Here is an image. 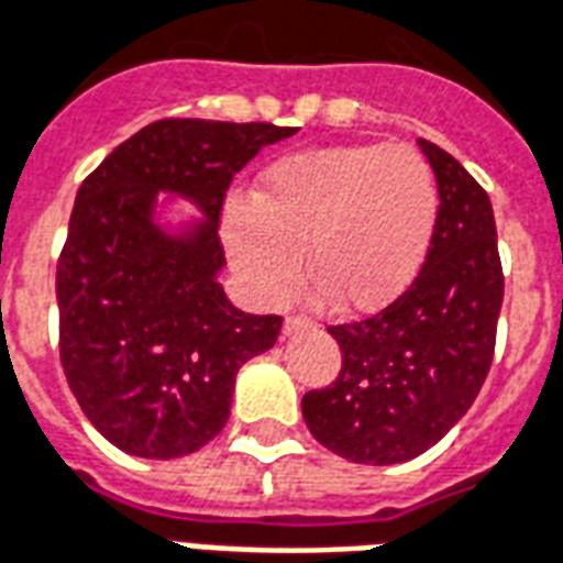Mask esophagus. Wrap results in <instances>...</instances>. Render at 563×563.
<instances>
[{"mask_svg": "<svg viewBox=\"0 0 563 563\" xmlns=\"http://www.w3.org/2000/svg\"><path fill=\"white\" fill-rule=\"evenodd\" d=\"M310 328H313V322H310V319H303V316H289V319L283 322V334L292 336V334H298V331H310Z\"/></svg>", "mask_w": 563, "mask_h": 563, "instance_id": "esophagus-1", "label": "esophagus"}]
</instances>
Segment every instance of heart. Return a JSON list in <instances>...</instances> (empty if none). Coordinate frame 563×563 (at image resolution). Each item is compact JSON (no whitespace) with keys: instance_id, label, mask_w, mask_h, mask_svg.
<instances>
[{"instance_id":"b5f03b06","label":"heart","mask_w":563,"mask_h":563,"mask_svg":"<svg viewBox=\"0 0 563 563\" xmlns=\"http://www.w3.org/2000/svg\"><path fill=\"white\" fill-rule=\"evenodd\" d=\"M439 181L411 145H340L262 173L253 202H229L223 241L250 292L280 303L307 274L349 313L409 289L439 223Z\"/></svg>"}]
</instances>
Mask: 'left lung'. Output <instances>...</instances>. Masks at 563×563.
Returning a JSON list of instances; mask_svg holds the SVG:
<instances>
[{
  "label": "left lung",
  "instance_id": "left-lung-1",
  "mask_svg": "<svg viewBox=\"0 0 563 563\" xmlns=\"http://www.w3.org/2000/svg\"><path fill=\"white\" fill-rule=\"evenodd\" d=\"M418 145L441 197L430 253L382 313L328 328L343 352L340 376L301 399L313 439L361 465L430 451L472 409L495 352L504 274L493 202L456 157Z\"/></svg>",
  "mask_w": 563,
  "mask_h": 563
}]
</instances>
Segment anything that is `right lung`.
I'll list each match as a JSON object with an SVG mask.
<instances>
[{
	"instance_id": "1",
	"label": "right lung",
	"mask_w": 563,
	"mask_h": 563,
	"mask_svg": "<svg viewBox=\"0 0 563 563\" xmlns=\"http://www.w3.org/2000/svg\"><path fill=\"white\" fill-rule=\"evenodd\" d=\"M295 128L161 119L80 185L56 265L59 357L82 415L119 451L178 460L229 420L235 376L280 336V316L223 295L218 227L235 173ZM207 214L181 236L153 223L156 190Z\"/></svg>"
}]
</instances>
